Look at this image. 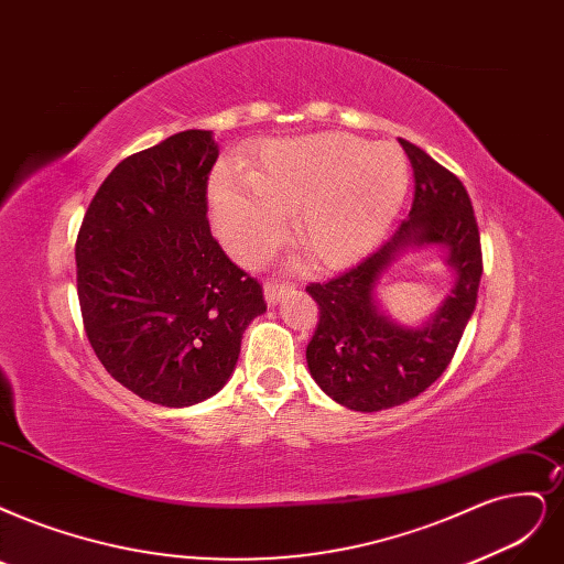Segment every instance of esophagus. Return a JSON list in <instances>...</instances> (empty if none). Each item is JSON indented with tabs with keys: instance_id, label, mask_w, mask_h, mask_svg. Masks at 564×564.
I'll use <instances>...</instances> for the list:
<instances>
[{
	"instance_id": "1",
	"label": "esophagus",
	"mask_w": 564,
	"mask_h": 564,
	"mask_svg": "<svg viewBox=\"0 0 564 564\" xmlns=\"http://www.w3.org/2000/svg\"><path fill=\"white\" fill-rule=\"evenodd\" d=\"M293 290V285L290 283H267L264 285V300L269 306H274L285 293H290Z\"/></svg>"
}]
</instances>
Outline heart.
I'll return each mask as SVG.
<instances>
[{
    "mask_svg": "<svg viewBox=\"0 0 564 564\" xmlns=\"http://www.w3.org/2000/svg\"><path fill=\"white\" fill-rule=\"evenodd\" d=\"M409 162L394 143L314 134L267 143L248 176L220 170L212 181L218 237L243 264L267 260L288 235L321 267L367 256L398 218Z\"/></svg>",
    "mask_w": 564,
    "mask_h": 564,
    "instance_id": "b5f03b06",
    "label": "heart"
}]
</instances>
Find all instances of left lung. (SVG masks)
<instances>
[{
    "mask_svg": "<svg viewBox=\"0 0 564 564\" xmlns=\"http://www.w3.org/2000/svg\"><path fill=\"white\" fill-rule=\"evenodd\" d=\"M400 143L415 181L409 218L356 267L306 285L321 308L306 346L311 377L327 398L362 413L400 406L442 377L474 314L484 274L481 237L463 181L419 145ZM425 245L447 248L456 283L425 326L409 328L382 314L376 288L394 259Z\"/></svg>",
    "mask_w": 564,
    "mask_h": 564,
    "instance_id": "8db88e82",
    "label": "left lung"
}]
</instances>
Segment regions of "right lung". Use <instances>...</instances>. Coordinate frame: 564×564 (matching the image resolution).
<instances>
[{
  "instance_id": "obj_1",
  "label": "right lung",
  "mask_w": 564,
  "mask_h": 564,
  "mask_svg": "<svg viewBox=\"0 0 564 564\" xmlns=\"http://www.w3.org/2000/svg\"><path fill=\"white\" fill-rule=\"evenodd\" d=\"M218 160L208 130L124 158L104 178L76 239L83 327L111 377L141 400L193 406L232 377L262 285L229 260L206 220Z\"/></svg>"
}]
</instances>
